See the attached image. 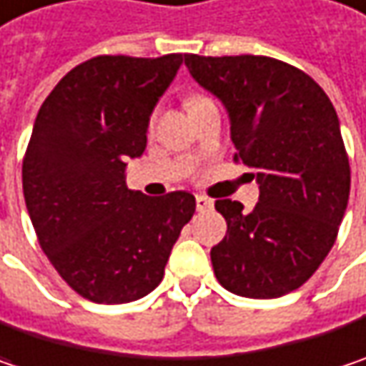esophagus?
I'll return each instance as SVG.
<instances>
[{
	"mask_svg": "<svg viewBox=\"0 0 366 366\" xmlns=\"http://www.w3.org/2000/svg\"><path fill=\"white\" fill-rule=\"evenodd\" d=\"M197 209L204 213V211H211L213 209V201L209 199V197H203V194H199L197 197Z\"/></svg>",
	"mask_w": 366,
	"mask_h": 366,
	"instance_id": "esophagus-1",
	"label": "esophagus"
}]
</instances>
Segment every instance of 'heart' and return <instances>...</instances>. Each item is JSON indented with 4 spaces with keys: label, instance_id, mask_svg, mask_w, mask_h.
<instances>
[{
    "label": "heart",
    "instance_id": "heart-1",
    "mask_svg": "<svg viewBox=\"0 0 366 366\" xmlns=\"http://www.w3.org/2000/svg\"><path fill=\"white\" fill-rule=\"evenodd\" d=\"M197 99H203V97H192V99H190V101H197Z\"/></svg>",
    "mask_w": 366,
    "mask_h": 366
}]
</instances>
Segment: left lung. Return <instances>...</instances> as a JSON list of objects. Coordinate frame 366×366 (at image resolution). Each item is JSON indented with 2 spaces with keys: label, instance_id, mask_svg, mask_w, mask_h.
Segmentation results:
<instances>
[{
  "label": "left lung",
  "instance_id": "left-lung-1",
  "mask_svg": "<svg viewBox=\"0 0 366 366\" xmlns=\"http://www.w3.org/2000/svg\"><path fill=\"white\" fill-rule=\"evenodd\" d=\"M190 76L229 116L234 162L254 169L259 203L222 199L227 232L211 248L217 282L238 296L300 288L332 250L350 197L340 119L302 70L265 55H184Z\"/></svg>",
  "mask_w": 366,
  "mask_h": 366
}]
</instances>
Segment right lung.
I'll return each instance as SVG.
<instances>
[{"instance_id":"obj_1","label":"right lung","mask_w":366,"mask_h":366,"mask_svg":"<svg viewBox=\"0 0 366 366\" xmlns=\"http://www.w3.org/2000/svg\"><path fill=\"white\" fill-rule=\"evenodd\" d=\"M182 59L93 57L55 84L34 119L22 188L39 244L64 282L99 305L155 290L197 209L186 190L147 197L126 186V163L142 155Z\"/></svg>"}]
</instances>
